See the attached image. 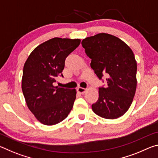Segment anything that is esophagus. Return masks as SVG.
<instances>
[{"label": "esophagus", "instance_id": "1", "mask_svg": "<svg viewBox=\"0 0 158 158\" xmlns=\"http://www.w3.org/2000/svg\"><path fill=\"white\" fill-rule=\"evenodd\" d=\"M77 91L80 93H81V94H83V93H84L85 91H86V89H84V88H82V87H79L78 89H77Z\"/></svg>", "mask_w": 158, "mask_h": 158}]
</instances>
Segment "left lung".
Returning <instances> with one entry per match:
<instances>
[{"label": "left lung", "mask_w": 158, "mask_h": 158, "mask_svg": "<svg viewBox=\"0 0 158 158\" xmlns=\"http://www.w3.org/2000/svg\"><path fill=\"white\" fill-rule=\"evenodd\" d=\"M90 67L100 79L107 78V86L100 88L93 112L106 119H116L126 113L137 89V61L127 44L112 35L98 33L81 42Z\"/></svg>", "instance_id": "1"}]
</instances>
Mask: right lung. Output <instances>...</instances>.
<instances>
[{"instance_id": "right-lung-1", "label": "right lung", "mask_w": 158, "mask_h": 158, "mask_svg": "<svg viewBox=\"0 0 158 158\" xmlns=\"http://www.w3.org/2000/svg\"><path fill=\"white\" fill-rule=\"evenodd\" d=\"M80 42V39L54 37L35 48L26 60L21 89L29 110L42 124L59 123L73 109L76 89L53 84L58 77H63L66 58Z\"/></svg>"}]
</instances>
